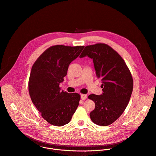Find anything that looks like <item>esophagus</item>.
Instances as JSON below:
<instances>
[{
	"label": "esophagus",
	"mask_w": 156,
	"mask_h": 156,
	"mask_svg": "<svg viewBox=\"0 0 156 156\" xmlns=\"http://www.w3.org/2000/svg\"><path fill=\"white\" fill-rule=\"evenodd\" d=\"M87 98V95L85 94H81V99L82 100H85Z\"/></svg>",
	"instance_id": "obj_1"
}]
</instances>
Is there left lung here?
I'll return each mask as SVG.
<instances>
[{
	"label": "left lung",
	"instance_id": "1",
	"mask_svg": "<svg viewBox=\"0 0 156 156\" xmlns=\"http://www.w3.org/2000/svg\"><path fill=\"white\" fill-rule=\"evenodd\" d=\"M85 56L93 59L103 91L101 95L88 96L95 104L90 116L95 124L108 126L118 119L127 107L133 87L132 74L119 54L107 44L86 46L80 57Z\"/></svg>",
	"mask_w": 156,
	"mask_h": 156
}]
</instances>
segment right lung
Instances as JSON below:
<instances>
[{"label": "right lung", "instance_id": "right-lung-1", "mask_svg": "<svg viewBox=\"0 0 156 156\" xmlns=\"http://www.w3.org/2000/svg\"><path fill=\"white\" fill-rule=\"evenodd\" d=\"M84 46H52L44 51L31 70L28 89L32 102L49 123L62 126L71 121L80 95L61 91L59 84L66 76L69 65Z\"/></svg>", "mask_w": 156, "mask_h": 156}]
</instances>
